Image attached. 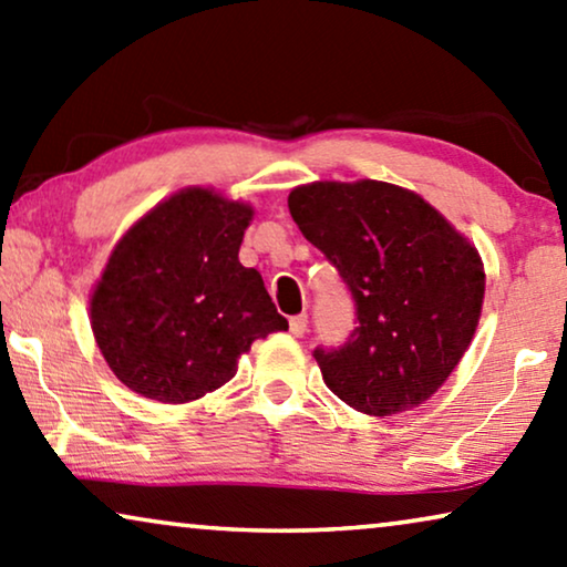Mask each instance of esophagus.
<instances>
[{"label": "esophagus", "instance_id": "34e87169", "mask_svg": "<svg viewBox=\"0 0 567 567\" xmlns=\"http://www.w3.org/2000/svg\"><path fill=\"white\" fill-rule=\"evenodd\" d=\"M289 328H291V336L301 338L307 332V315H293L289 320Z\"/></svg>", "mask_w": 567, "mask_h": 567}]
</instances>
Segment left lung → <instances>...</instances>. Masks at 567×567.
<instances>
[{
  "instance_id": "8db88e82",
  "label": "left lung",
  "mask_w": 567,
  "mask_h": 567,
  "mask_svg": "<svg viewBox=\"0 0 567 567\" xmlns=\"http://www.w3.org/2000/svg\"><path fill=\"white\" fill-rule=\"evenodd\" d=\"M289 212L355 301L359 328L346 343L315 348L324 384L367 415L423 405L477 330L485 270L475 245L392 183L299 185Z\"/></svg>"
}]
</instances>
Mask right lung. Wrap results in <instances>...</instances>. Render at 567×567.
Returning a JSON list of instances; mask_svg holds the SVG:
<instances>
[{
  "mask_svg": "<svg viewBox=\"0 0 567 567\" xmlns=\"http://www.w3.org/2000/svg\"><path fill=\"white\" fill-rule=\"evenodd\" d=\"M252 208L185 188L144 214L90 299L97 348L128 390L181 405L237 374L252 340L286 330L262 276L239 262Z\"/></svg>",
  "mask_w": 567,
  "mask_h": 567,
  "instance_id": "add662e5",
  "label": "right lung"
}]
</instances>
